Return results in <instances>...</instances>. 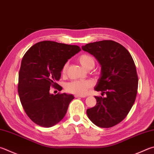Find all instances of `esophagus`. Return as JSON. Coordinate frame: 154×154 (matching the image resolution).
<instances>
[{
    "label": "esophagus",
    "instance_id": "34e87169",
    "mask_svg": "<svg viewBox=\"0 0 154 154\" xmlns=\"http://www.w3.org/2000/svg\"><path fill=\"white\" fill-rule=\"evenodd\" d=\"M75 97H86V96H82V95L76 94V95H75Z\"/></svg>",
    "mask_w": 154,
    "mask_h": 154
}]
</instances>
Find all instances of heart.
<instances>
[{"instance_id":"heart-1","label":"heart","mask_w":154,"mask_h":154,"mask_svg":"<svg viewBox=\"0 0 154 154\" xmlns=\"http://www.w3.org/2000/svg\"><path fill=\"white\" fill-rule=\"evenodd\" d=\"M77 60L82 65L83 68L85 69H91L94 67L95 65V61L94 58L88 54H82L77 58ZM68 63H65L63 66L62 72L63 73H65L66 69H67ZM93 85L91 81L89 80H75L68 83L65 86L66 90L70 93L78 94V95H85L88 89L90 88Z\"/></svg>"}]
</instances>
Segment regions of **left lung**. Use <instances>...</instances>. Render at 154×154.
Here are the masks:
<instances>
[{"label": "left lung", "mask_w": 154, "mask_h": 154, "mask_svg": "<svg viewBox=\"0 0 154 154\" xmlns=\"http://www.w3.org/2000/svg\"><path fill=\"white\" fill-rule=\"evenodd\" d=\"M82 49L94 56L101 65V76L95 90L106 94L95 96L96 105L87 110L88 118L102 128L121 122L135 102L138 76L134 60L123 46L112 40L89 43Z\"/></svg>", "instance_id": "1"}]
</instances>
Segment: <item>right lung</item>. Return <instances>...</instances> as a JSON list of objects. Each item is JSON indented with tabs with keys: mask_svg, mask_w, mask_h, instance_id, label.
I'll use <instances>...</instances> for the list:
<instances>
[{
	"mask_svg": "<svg viewBox=\"0 0 154 154\" xmlns=\"http://www.w3.org/2000/svg\"><path fill=\"white\" fill-rule=\"evenodd\" d=\"M80 50L76 45L43 41L24 54L19 72L18 93L25 112L36 125L51 127L65 116L74 96L65 93L53 95L50 89L62 90L57 82L63 66Z\"/></svg>",
	"mask_w": 154,
	"mask_h": 154,
	"instance_id": "right-lung-1",
	"label": "right lung"
}]
</instances>
